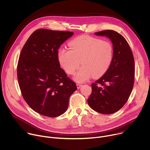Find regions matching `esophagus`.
<instances>
[{"instance_id":"1","label":"esophagus","mask_w":150,"mask_h":150,"mask_svg":"<svg viewBox=\"0 0 150 150\" xmlns=\"http://www.w3.org/2000/svg\"><path fill=\"white\" fill-rule=\"evenodd\" d=\"M76 85H77V88H79L82 86V84H80V83H77V84H76Z\"/></svg>"}]
</instances>
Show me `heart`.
<instances>
[{
	"mask_svg": "<svg viewBox=\"0 0 150 150\" xmlns=\"http://www.w3.org/2000/svg\"><path fill=\"white\" fill-rule=\"evenodd\" d=\"M69 48L58 51V62L69 74H72L80 63L82 65L74 75L77 82L103 76L109 69L113 58V49L108 41L91 36H80L69 43Z\"/></svg>",
	"mask_w": 150,
	"mask_h": 150,
	"instance_id": "heart-1",
	"label": "heart"
}]
</instances>
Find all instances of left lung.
<instances>
[{"label": "left lung", "mask_w": 150, "mask_h": 150, "mask_svg": "<svg viewBox=\"0 0 150 150\" xmlns=\"http://www.w3.org/2000/svg\"><path fill=\"white\" fill-rule=\"evenodd\" d=\"M106 36L113 43V55L108 70L92 83L88 105L102 114H111L121 109L128 100L135 80V63L131 49L120 34L113 30L95 33Z\"/></svg>", "instance_id": "8db88e82"}]
</instances>
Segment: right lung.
<instances>
[{
	"label": "right lung",
	"mask_w": 150,
	"mask_h": 150,
	"mask_svg": "<svg viewBox=\"0 0 150 150\" xmlns=\"http://www.w3.org/2000/svg\"><path fill=\"white\" fill-rule=\"evenodd\" d=\"M74 33L39 29L23 45L17 66L22 95L36 112L54 117L63 114L76 83L60 67L58 50Z\"/></svg>",
	"instance_id": "add662e5"
}]
</instances>
